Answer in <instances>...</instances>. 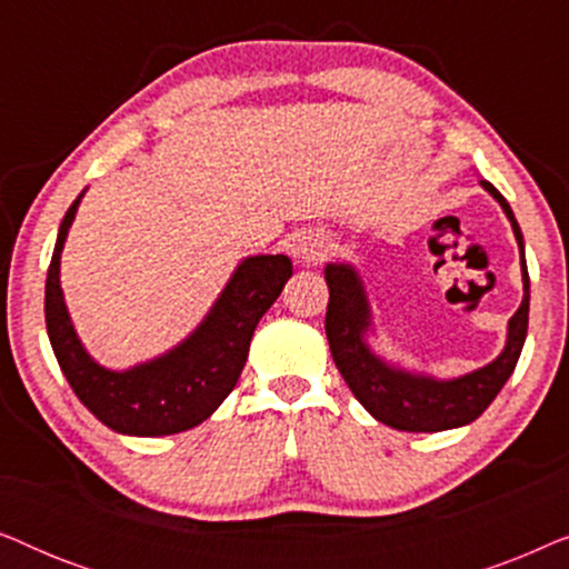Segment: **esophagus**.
<instances>
[{"label": "esophagus", "mask_w": 569, "mask_h": 569, "mask_svg": "<svg viewBox=\"0 0 569 569\" xmlns=\"http://www.w3.org/2000/svg\"><path fill=\"white\" fill-rule=\"evenodd\" d=\"M329 251H331L329 238H326L323 232H313V230L302 232V236L295 240V246H292L295 259H298L300 263H308V267H316V263L326 261Z\"/></svg>", "instance_id": "1"}]
</instances>
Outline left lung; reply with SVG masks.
<instances>
[{
    "label": "left lung",
    "mask_w": 569,
    "mask_h": 569,
    "mask_svg": "<svg viewBox=\"0 0 569 569\" xmlns=\"http://www.w3.org/2000/svg\"><path fill=\"white\" fill-rule=\"evenodd\" d=\"M489 191L516 232L520 251V271H523V302L508 321V339L502 352L458 378H435L427 372L407 370L401 365L388 362L370 347L368 337L376 333L372 310L360 271L352 263H326V284H329V308H326V339L331 357L355 393V399L370 411L378 422L403 432H442L471 425L502 391L508 378L516 370L520 349L528 331V269L523 232L518 228L516 214L500 191L489 181H479Z\"/></svg>",
    "instance_id": "8db88e82"
}]
</instances>
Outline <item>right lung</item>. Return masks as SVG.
I'll return each instance as SVG.
<instances>
[{
  "label": "right lung",
  "instance_id": "1",
  "mask_svg": "<svg viewBox=\"0 0 569 569\" xmlns=\"http://www.w3.org/2000/svg\"><path fill=\"white\" fill-rule=\"evenodd\" d=\"M82 197L84 191L59 224L46 274V331L59 368L77 399L113 432L160 438L191 430L212 417L236 388L256 326L292 277V261L282 253L248 256L181 345L127 370H111L84 349L61 292V251Z\"/></svg>",
  "mask_w": 569,
  "mask_h": 569
}]
</instances>
